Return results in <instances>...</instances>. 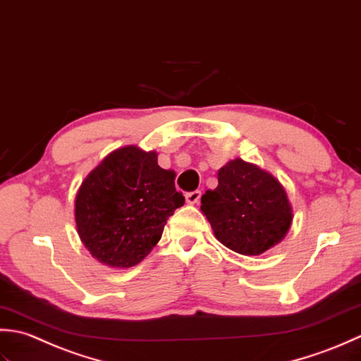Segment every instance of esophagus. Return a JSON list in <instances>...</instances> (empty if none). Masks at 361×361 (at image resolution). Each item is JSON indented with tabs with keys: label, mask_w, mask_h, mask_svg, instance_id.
<instances>
[{
	"label": "esophagus",
	"mask_w": 361,
	"mask_h": 361,
	"mask_svg": "<svg viewBox=\"0 0 361 361\" xmlns=\"http://www.w3.org/2000/svg\"><path fill=\"white\" fill-rule=\"evenodd\" d=\"M201 197V191L200 190H195V191H190V193L185 195V200L188 204H197Z\"/></svg>",
	"instance_id": "34e87169"
}]
</instances>
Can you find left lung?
I'll list each match as a JSON object with an SVG mask.
<instances>
[{"label": "left lung", "mask_w": 361, "mask_h": 361, "mask_svg": "<svg viewBox=\"0 0 361 361\" xmlns=\"http://www.w3.org/2000/svg\"><path fill=\"white\" fill-rule=\"evenodd\" d=\"M218 241L243 255H260L288 232L293 210L273 174L241 159L218 171V187L201 197Z\"/></svg>", "instance_id": "8db88e82"}]
</instances>
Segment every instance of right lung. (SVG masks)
Here are the masks:
<instances>
[{
  "mask_svg": "<svg viewBox=\"0 0 361 361\" xmlns=\"http://www.w3.org/2000/svg\"><path fill=\"white\" fill-rule=\"evenodd\" d=\"M174 171L137 146L110 152L87 176L75 202L80 240L98 262L130 268L157 245L166 219L185 202Z\"/></svg>",
  "mask_w": 361,
  "mask_h": 361,
  "instance_id": "1",
  "label": "right lung"
}]
</instances>
